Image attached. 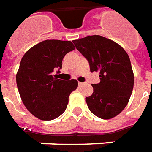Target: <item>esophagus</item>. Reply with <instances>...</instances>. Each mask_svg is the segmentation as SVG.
<instances>
[{
	"instance_id": "1",
	"label": "esophagus",
	"mask_w": 152,
	"mask_h": 152,
	"mask_svg": "<svg viewBox=\"0 0 152 152\" xmlns=\"http://www.w3.org/2000/svg\"><path fill=\"white\" fill-rule=\"evenodd\" d=\"M78 85H79V86H83V85H84V83H83V82H79Z\"/></svg>"
}]
</instances>
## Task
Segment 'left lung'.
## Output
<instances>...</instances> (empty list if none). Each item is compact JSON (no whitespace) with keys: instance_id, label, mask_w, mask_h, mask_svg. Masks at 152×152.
Segmentation results:
<instances>
[{"instance_id":"8db88e82","label":"left lung","mask_w":152,"mask_h":152,"mask_svg":"<svg viewBox=\"0 0 152 152\" xmlns=\"http://www.w3.org/2000/svg\"><path fill=\"white\" fill-rule=\"evenodd\" d=\"M76 49L89 61L91 72H100L93 93L86 98L89 110L102 119L119 115L132 92L134 74L129 56L119 44L94 35L74 40Z\"/></svg>"}]
</instances>
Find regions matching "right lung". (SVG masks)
Returning <instances> with one entry per match:
<instances>
[{
    "mask_svg": "<svg viewBox=\"0 0 152 152\" xmlns=\"http://www.w3.org/2000/svg\"><path fill=\"white\" fill-rule=\"evenodd\" d=\"M75 49L72 41L46 40L29 49L21 59L17 88L26 109L38 119L54 120L66 111L78 81L61 80L52 72L62 67L64 56Z\"/></svg>",
    "mask_w": 152,
    "mask_h": 152,
    "instance_id": "add662e5",
    "label": "right lung"
}]
</instances>
